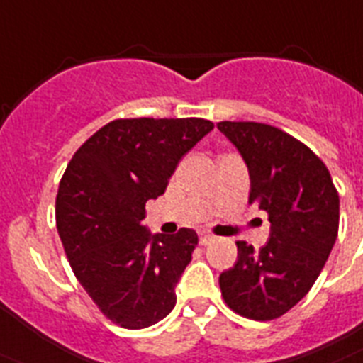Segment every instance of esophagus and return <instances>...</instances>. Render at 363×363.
<instances>
[{"label": "esophagus", "instance_id": "34e87169", "mask_svg": "<svg viewBox=\"0 0 363 363\" xmlns=\"http://www.w3.org/2000/svg\"><path fill=\"white\" fill-rule=\"evenodd\" d=\"M214 240H216L214 234L206 233V230H201V233H199V243H201V245H210V243L214 242Z\"/></svg>", "mask_w": 363, "mask_h": 363}]
</instances>
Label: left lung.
Segmentation results:
<instances>
[{
  "instance_id": "1",
  "label": "left lung",
  "mask_w": 363,
  "mask_h": 363,
  "mask_svg": "<svg viewBox=\"0 0 363 363\" xmlns=\"http://www.w3.org/2000/svg\"><path fill=\"white\" fill-rule=\"evenodd\" d=\"M251 175L249 203L266 210L269 242H236L238 260L219 275L233 312L255 321L284 315L308 294L337 236L340 196L327 166L303 142L257 121H219Z\"/></svg>"
}]
</instances>
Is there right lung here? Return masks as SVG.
<instances>
[{
	"instance_id": "obj_1",
	"label": "right lung",
	"mask_w": 363,
	"mask_h": 363,
	"mask_svg": "<svg viewBox=\"0 0 363 363\" xmlns=\"http://www.w3.org/2000/svg\"><path fill=\"white\" fill-rule=\"evenodd\" d=\"M212 129L203 118L114 120L75 151L60 179L55 218L69 266L120 327H151L175 306V284L199 238L191 228L151 236L142 219Z\"/></svg>"
}]
</instances>
